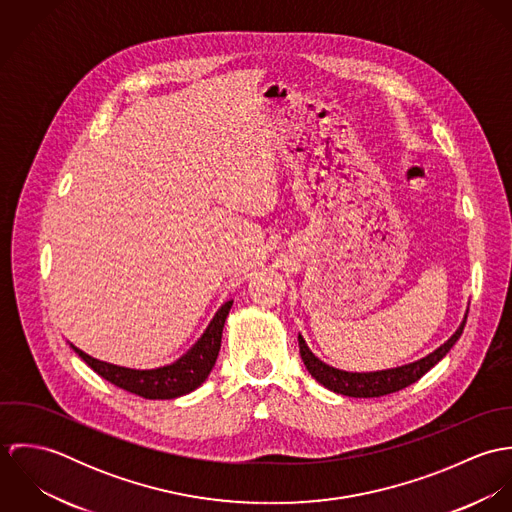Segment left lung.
Here are the masks:
<instances>
[{
    "instance_id": "obj_1",
    "label": "left lung",
    "mask_w": 512,
    "mask_h": 512,
    "mask_svg": "<svg viewBox=\"0 0 512 512\" xmlns=\"http://www.w3.org/2000/svg\"><path fill=\"white\" fill-rule=\"evenodd\" d=\"M463 327H465V321L461 323V327L453 333V337L447 343H443L426 359L412 363V365L388 368V370H380V372H347V370H339V368L325 365L309 351V347L305 345L301 335H299V355H301L303 365L309 370V374L325 388H329L337 394H343V396H351V398H378V396H386V394L398 392V390L414 384L432 366L438 365L439 361L449 353V349L457 343V339L461 337Z\"/></svg>"
}]
</instances>
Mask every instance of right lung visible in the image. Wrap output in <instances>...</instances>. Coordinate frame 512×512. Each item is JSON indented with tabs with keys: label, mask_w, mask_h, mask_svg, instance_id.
I'll return each mask as SVG.
<instances>
[{
	"label": "right lung",
	"mask_w": 512,
	"mask_h": 512,
	"mask_svg": "<svg viewBox=\"0 0 512 512\" xmlns=\"http://www.w3.org/2000/svg\"><path fill=\"white\" fill-rule=\"evenodd\" d=\"M230 307H232V301H226L213 317V321L209 323L203 337L195 343V347L173 365L151 368V370L124 368V366L110 365V363L92 359L90 355L82 353L74 345L71 347L86 365L90 366L96 374H100L104 380L112 382L114 386L128 390L132 394H138L147 400H171V398L193 392L211 374L219 357L222 327Z\"/></svg>",
	"instance_id": "1"
}]
</instances>
